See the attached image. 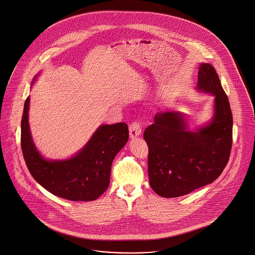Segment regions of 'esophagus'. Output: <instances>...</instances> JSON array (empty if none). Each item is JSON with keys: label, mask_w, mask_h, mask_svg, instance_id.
I'll return each instance as SVG.
<instances>
[{"label": "esophagus", "mask_w": 255, "mask_h": 255, "mask_svg": "<svg viewBox=\"0 0 255 255\" xmlns=\"http://www.w3.org/2000/svg\"><path fill=\"white\" fill-rule=\"evenodd\" d=\"M141 133V125L138 122H133L130 124L129 126V133H130V136L133 138L137 135H139Z\"/></svg>", "instance_id": "34e87169"}]
</instances>
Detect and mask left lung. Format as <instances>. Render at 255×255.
Returning a JSON list of instances; mask_svg holds the SVG:
<instances>
[{"instance_id":"8db88e82","label":"left lung","mask_w":255,"mask_h":255,"mask_svg":"<svg viewBox=\"0 0 255 255\" xmlns=\"http://www.w3.org/2000/svg\"><path fill=\"white\" fill-rule=\"evenodd\" d=\"M197 88L215 97L212 122L197 132L186 129L182 114L158 113L143 137L148 145L152 189L164 198L188 194L215 181L229 162L232 113L229 97L211 64L201 65Z\"/></svg>"}]
</instances>
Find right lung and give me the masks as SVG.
Instances as JSON below:
<instances>
[{
  "mask_svg": "<svg viewBox=\"0 0 255 255\" xmlns=\"http://www.w3.org/2000/svg\"><path fill=\"white\" fill-rule=\"evenodd\" d=\"M29 97L24 101L21 122V147L31 176L45 189L70 201H94L110 184L112 162L129 138L128 125L120 122L102 125L73 158L47 160L39 154L28 126Z\"/></svg>",
  "mask_w": 255,
  "mask_h": 255,
  "instance_id": "add662e5",
  "label": "right lung"
}]
</instances>
